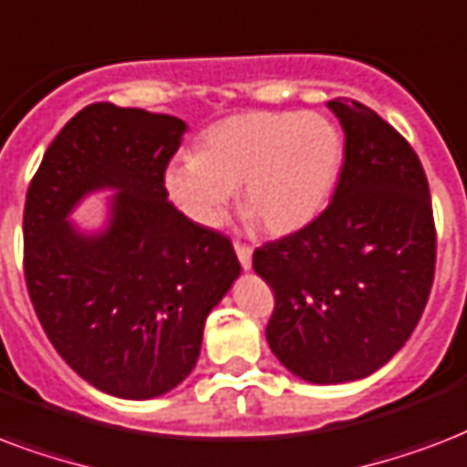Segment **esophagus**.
<instances>
[{
  "label": "esophagus",
  "mask_w": 467,
  "mask_h": 467,
  "mask_svg": "<svg viewBox=\"0 0 467 467\" xmlns=\"http://www.w3.org/2000/svg\"><path fill=\"white\" fill-rule=\"evenodd\" d=\"M236 255H238V263H241V267H244V270H251V265H253L251 248L244 244H236Z\"/></svg>",
  "instance_id": "1"
}]
</instances>
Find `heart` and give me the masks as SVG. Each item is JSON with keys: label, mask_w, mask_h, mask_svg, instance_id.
Returning <instances> with one entry per match:
<instances>
[{"label": "heart", "mask_w": 467, "mask_h": 467, "mask_svg": "<svg viewBox=\"0 0 467 467\" xmlns=\"http://www.w3.org/2000/svg\"><path fill=\"white\" fill-rule=\"evenodd\" d=\"M341 162L343 139L328 119L244 111L209 126L197 153L177 155L162 180L172 204L200 226H219L241 187L248 222L287 236L324 212Z\"/></svg>", "instance_id": "heart-1"}]
</instances>
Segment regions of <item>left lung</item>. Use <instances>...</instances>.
I'll return each mask as SVG.
<instances>
[{
	"label": "left lung",
	"instance_id": "obj_1",
	"mask_svg": "<svg viewBox=\"0 0 467 467\" xmlns=\"http://www.w3.org/2000/svg\"><path fill=\"white\" fill-rule=\"evenodd\" d=\"M327 107L346 133L334 200L302 231L260 245L253 270L275 292V358L299 380L343 385L380 370L421 319L436 231L410 143L363 104Z\"/></svg>",
	"mask_w": 467,
	"mask_h": 467
}]
</instances>
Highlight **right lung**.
I'll return each mask as SVG.
<instances>
[{
    "mask_svg": "<svg viewBox=\"0 0 467 467\" xmlns=\"http://www.w3.org/2000/svg\"><path fill=\"white\" fill-rule=\"evenodd\" d=\"M187 124L92 104L63 126L31 180L24 273L43 331L82 380L121 400H153L194 370L204 321L241 275L226 236L168 202L162 175ZM111 192L105 222L71 212Z\"/></svg>",
    "mask_w": 467,
    "mask_h": 467,
    "instance_id": "obj_1",
    "label": "right lung"
}]
</instances>
